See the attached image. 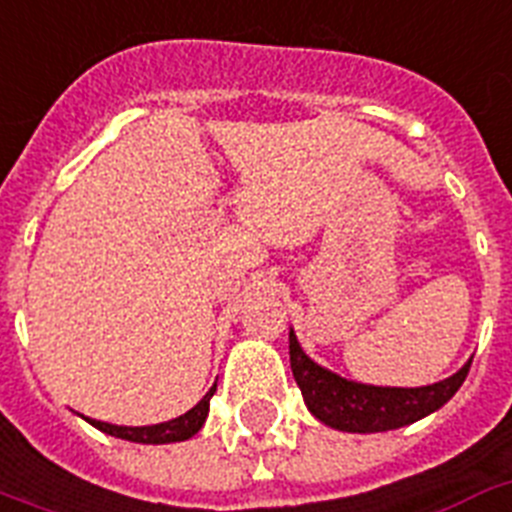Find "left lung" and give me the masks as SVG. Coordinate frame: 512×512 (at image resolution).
<instances>
[{
	"mask_svg": "<svg viewBox=\"0 0 512 512\" xmlns=\"http://www.w3.org/2000/svg\"><path fill=\"white\" fill-rule=\"evenodd\" d=\"M289 356L291 372L302 390L307 409L322 424L341 432H359V435L406 427L432 414L453 398L471 369V362L463 364L453 377L427 388H375V385L343 380L328 369L317 367L302 351L294 330L289 333Z\"/></svg>",
	"mask_w": 512,
	"mask_h": 512,
	"instance_id": "left-lung-1",
	"label": "left lung"
}]
</instances>
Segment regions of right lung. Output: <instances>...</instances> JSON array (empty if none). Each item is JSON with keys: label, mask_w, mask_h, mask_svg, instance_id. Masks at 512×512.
Instances as JSON below:
<instances>
[{"label": "right lung", "mask_w": 512, "mask_h": 512, "mask_svg": "<svg viewBox=\"0 0 512 512\" xmlns=\"http://www.w3.org/2000/svg\"><path fill=\"white\" fill-rule=\"evenodd\" d=\"M213 393H216V385L205 393V398L197 403L195 409H190L184 416H179V419H171V422H163V424H153V427H117V424L96 422V419H88V422L96 429H101V432H106V435L122 437V440H132V442H145V445L182 442V440H190L192 435L200 432V427L205 424V416H208Z\"/></svg>", "instance_id": "add662e5"}]
</instances>
